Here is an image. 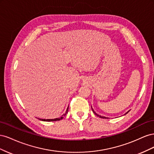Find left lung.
I'll use <instances>...</instances> for the list:
<instances>
[{
    "label": "left lung",
    "mask_w": 154,
    "mask_h": 154,
    "mask_svg": "<svg viewBox=\"0 0 154 154\" xmlns=\"http://www.w3.org/2000/svg\"><path fill=\"white\" fill-rule=\"evenodd\" d=\"M92 111H93V112H94V113L97 116H98V117H100V118H103V119H106V118H106V117H103V116H100V115H98V114H97L94 111V110H93L92 109ZM128 112H129V111H128L126 113V114H127V113Z\"/></svg>",
    "instance_id": "obj_1"
}]
</instances>
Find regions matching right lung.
<instances>
[{
	"instance_id": "obj_1",
	"label": "right lung",
	"mask_w": 154,
	"mask_h": 154,
	"mask_svg": "<svg viewBox=\"0 0 154 154\" xmlns=\"http://www.w3.org/2000/svg\"><path fill=\"white\" fill-rule=\"evenodd\" d=\"M68 109H69V106L67 107V109L66 110V112L65 113L61 118H56V119H39L40 120H42V121H44V122H55V121H59L60 119H62L63 118L64 116H66V114L68 112Z\"/></svg>"
}]
</instances>
